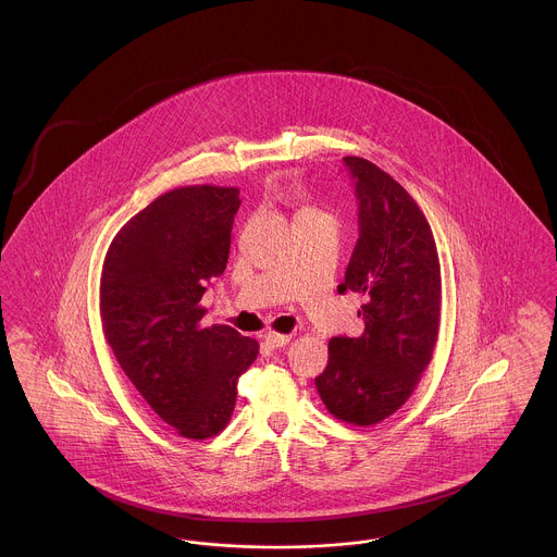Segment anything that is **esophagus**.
<instances>
[{
    "instance_id": "esophagus-1",
    "label": "esophagus",
    "mask_w": 557,
    "mask_h": 557,
    "mask_svg": "<svg viewBox=\"0 0 557 557\" xmlns=\"http://www.w3.org/2000/svg\"><path fill=\"white\" fill-rule=\"evenodd\" d=\"M290 338L292 336H288V334H277V332H267L265 334L267 345H271L273 348L288 345Z\"/></svg>"
}]
</instances>
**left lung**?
Here are the masks:
<instances>
[{"label":"left lung","instance_id":"obj_1","mask_svg":"<svg viewBox=\"0 0 557 557\" xmlns=\"http://www.w3.org/2000/svg\"><path fill=\"white\" fill-rule=\"evenodd\" d=\"M359 198V239L338 292L366 305L359 338L327 345L315 377L327 411L346 424H380L405 405L424 373L441 325V261L418 202L386 171L345 157Z\"/></svg>","mask_w":557,"mask_h":557}]
</instances>
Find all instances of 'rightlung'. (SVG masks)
<instances>
[{
    "mask_svg": "<svg viewBox=\"0 0 557 557\" xmlns=\"http://www.w3.org/2000/svg\"><path fill=\"white\" fill-rule=\"evenodd\" d=\"M238 187H175L132 216L108 246L100 318L121 370L162 422L189 441L216 436L259 343L202 327L205 284L225 271Z\"/></svg>",
    "mask_w": 557,
    "mask_h": 557,
    "instance_id": "right-lung-1",
    "label": "right lung"
}]
</instances>
